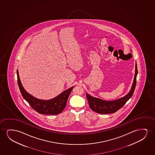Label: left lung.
I'll list each match as a JSON object with an SVG mask.
<instances>
[{"mask_svg":"<svg viewBox=\"0 0 155 155\" xmlns=\"http://www.w3.org/2000/svg\"><path fill=\"white\" fill-rule=\"evenodd\" d=\"M138 74L137 65L136 62L135 66V74L134 77V81L132 85L131 88L129 93L123 97L113 101H105L98 98L94 97L86 93V97L88 102L89 107L91 110L100 114H105L110 113H114L120 110L124 106L128 100L134 94L136 88L137 83V76Z\"/></svg>","mask_w":155,"mask_h":155,"instance_id":"left-lung-1","label":"left lung"}]
</instances>
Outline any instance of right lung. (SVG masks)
<instances>
[{"label":"right lung","mask_w":155,"mask_h":155,"mask_svg":"<svg viewBox=\"0 0 155 155\" xmlns=\"http://www.w3.org/2000/svg\"><path fill=\"white\" fill-rule=\"evenodd\" d=\"M17 75V83L21 95L34 110L41 114L57 115L61 113L65 108L68 97L74 87H70L51 100H40L28 93L24 88L19 79L18 69Z\"/></svg>","instance_id":"right-lung-1"}]
</instances>
